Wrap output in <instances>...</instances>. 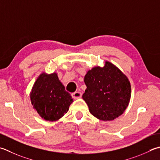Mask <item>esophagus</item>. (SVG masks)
Returning a JSON list of instances; mask_svg holds the SVG:
<instances>
[{
  "label": "esophagus",
  "instance_id": "1",
  "mask_svg": "<svg viewBox=\"0 0 160 160\" xmlns=\"http://www.w3.org/2000/svg\"><path fill=\"white\" fill-rule=\"evenodd\" d=\"M72 96H73V98L75 99L80 98L82 97V93H80V92H76L72 93Z\"/></svg>",
  "mask_w": 160,
  "mask_h": 160
}]
</instances>
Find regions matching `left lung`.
I'll list each match as a JSON object with an SVG mask.
<instances>
[{
    "label": "left lung",
    "mask_w": 160,
    "mask_h": 160,
    "mask_svg": "<svg viewBox=\"0 0 160 160\" xmlns=\"http://www.w3.org/2000/svg\"><path fill=\"white\" fill-rule=\"evenodd\" d=\"M87 86L82 98L90 113L99 120L112 121L128 108L131 86L128 77L111 62L104 67H95L84 76Z\"/></svg>",
    "instance_id": "1"
}]
</instances>
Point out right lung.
Wrapping results in <instances>:
<instances>
[{"mask_svg":"<svg viewBox=\"0 0 160 160\" xmlns=\"http://www.w3.org/2000/svg\"><path fill=\"white\" fill-rule=\"evenodd\" d=\"M30 98L40 117L49 121L61 118L73 102L55 72L51 74L43 72L39 75L30 93Z\"/></svg>","mask_w":160,"mask_h":160,"instance_id":"1","label":"right lung"}]
</instances>
